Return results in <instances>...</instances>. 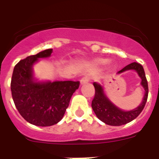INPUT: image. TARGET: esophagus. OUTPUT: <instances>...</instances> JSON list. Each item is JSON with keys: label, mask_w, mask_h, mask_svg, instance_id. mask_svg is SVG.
<instances>
[{"label": "esophagus", "mask_w": 159, "mask_h": 159, "mask_svg": "<svg viewBox=\"0 0 159 159\" xmlns=\"http://www.w3.org/2000/svg\"><path fill=\"white\" fill-rule=\"evenodd\" d=\"M90 81V77H83L82 79L80 80V82H81V84H85V83H87V82Z\"/></svg>", "instance_id": "obj_1"}]
</instances>
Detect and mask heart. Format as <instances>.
I'll return each mask as SVG.
<instances>
[{"label": "heart", "mask_w": 159, "mask_h": 159, "mask_svg": "<svg viewBox=\"0 0 159 159\" xmlns=\"http://www.w3.org/2000/svg\"><path fill=\"white\" fill-rule=\"evenodd\" d=\"M108 62H109L108 59H102L100 61V63H101V64H107Z\"/></svg>", "instance_id": "1"}]
</instances>
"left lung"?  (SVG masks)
Returning <instances> with one entry per match:
<instances>
[{
  "instance_id": "obj_1",
  "label": "left lung",
  "mask_w": 159,
  "mask_h": 159,
  "mask_svg": "<svg viewBox=\"0 0 159 159\" xmlns=\"http://www.w3.org/2000/svg\"><path fill=\"white\" fill-rule=\"evenodd\" d=\"M131 69L135 70L136 72H138L139 76L142 79L141 85L143 86L144 90H145V94L143 97V102L141 103L140 106H138L136 109H134L132 111H121L120 109H119L118 107H116L105 96L102 86L97 84L96 82L93 83V86L95 87V97L92 102V107L95 114L97 115V118L101 120L102 122L106 123V125L113 126H120L122 125H125V124L129 123V122H130L135 118H137L145 106L146 102L148 99V87L143 66L138 62H132L130 64L127 65L124 68H122L120 71H119L118 73H121L125 71Z\"/></svg>"
}]
</instances>
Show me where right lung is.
Masks as SVG:
<instances>
[{"instance_id":"right-lung-1","label":"right lung","mask_w":159,"mask_h":159,"mask_svg":"<svg viewBox=\"0 0 159 159\" xmlns=\"http://www.w3.org/2000/svg\"><path fill=\"white\" fill-rule=\"evenodd\" d=\"M52 53L53 49L49 48L20 60L14 67L11 77L15 106L21 116L34 125L50 126L59 122L80 85L78 81L40 83L34 80V63L38 58L49 57Z\"/></svg>"}]
</instances>
